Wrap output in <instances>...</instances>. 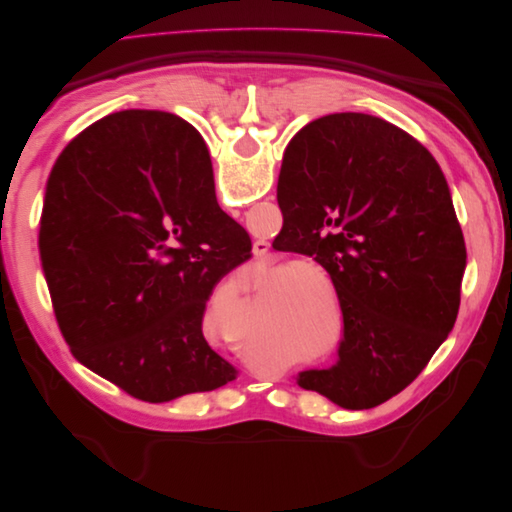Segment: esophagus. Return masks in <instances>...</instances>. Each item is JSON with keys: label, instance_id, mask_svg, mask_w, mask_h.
<instances>
[{"label": "esophagus", "instance_id": "34e87169", "mask_svg": "<svg viewBox=\"0 0 512 512\" xmlns=\"http://www.w3.org/2000/svg\"><path fill=\"white\" fill-rule=\"evenodd\" d=\"M269 247H271V245H269L265 239H256V241H254V254L260 256V258L267 256V254H269Z\"/></svg>", "mask_w": 512, "mask_h": 512}]
</instances>
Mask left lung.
<instances>
[{"instance_id": "left-lung-1", "label": "left lung", "mask_w": 512, "mask_h": 512, "mask_svg": "<svg viewBox=\"0 0 512 512\" xmlns=\"http://www.w3.org/2000/svg\"><path fill=\"white\" fill-rule=\"evenodd\" d=\"M277 203L273 247L316 254L344 314L337 365L301 371L299 386L346 410L384 404L421 374L459 312L468 254L440 164L389 121L335 113L288 143Z\"/></svg>"}]
</instances>
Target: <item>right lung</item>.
I'll return each instance as SVG.
<instances>
[{"instance_id":"right-lung-1","label":"right lung","mask_w":512,"mask_h":512,"mask_svg":"<svg viewBox=\"0 0 512 512\" xmlns=\"http://www.w3.org/2000/svg\"><path fill=\"white\" fill-rule=\"evenodd\" d=\"M250 250L215 198L205 141L177 115L98 119L46 181L40 260L61 335L76 361L136 399L160 404L235 380L203 314Z\"/></svg>"}]
</instances>
